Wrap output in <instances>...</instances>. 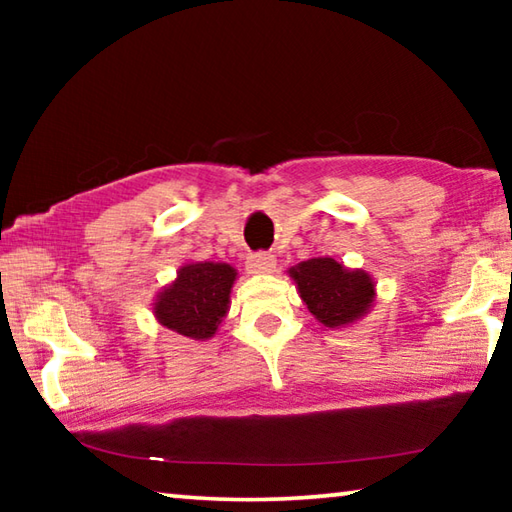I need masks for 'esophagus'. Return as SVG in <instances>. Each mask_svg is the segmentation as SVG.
<instances>
[{"instance_id":"obj_1","label":"esophagus","mask_w":512,"mask_h":512,"mask_svg":"<svg viewBox=\"0 0 512 512\" xmlns=\"http://www.w3.org/2000/svg\"><path fill=\"white\" fill-rule=\"evenodd\" d=\"M277 268V259L268 253H255L246 259V271L250 275H266Z\"/></svg>"}]
</instances>
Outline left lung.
<instances>
[{"instance_id": "1", "label": "left lung", "mask_w": 512, "mask_h": 512, "mask_svg": "<svg viewBox=\"0 0 512 512\" xmlns=\"http://www.w3.org/2000/svg\"><path fill=\"white\" fill-rule=\"evenodd\" d=\"M300 300L327 329H343L366 318L377 300L375 277L332 257H311L289 268Z\"/></svg>"}]
</instances>
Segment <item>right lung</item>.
<instances>
[{"label":"right lung","instance_id":"right-lung-1","mask_svg":"<svg viewBox=\"0 0 512 512\" xmlns=\"http://www.w3.org/2000/svg\"><path fill=\"white\" fill-rule=\"evenodd\" d=\"M237 277V268L225 262H185L151 302L153 316L180 336L210 341L228 316Z\"/></svg>","mask_w":512,"mask_h":512}]
</instances>
